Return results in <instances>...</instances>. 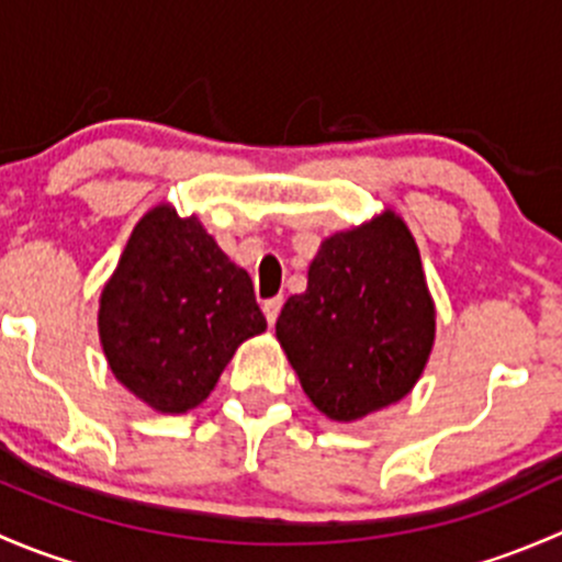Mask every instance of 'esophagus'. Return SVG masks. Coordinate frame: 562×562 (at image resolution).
Returning <instances> with one entry per match:
<instances>
[{"label": "esophagus", "mask_w": 562, "mask_h": 562, "mask_svg": "<svg viewBox=\"0 0 562 562\" xmlns=\"http://www.w3.org/2000/svg\"><path fill=\"white\" fill-rule=\"evenodd\" d=\"M280 310H282V296L266 299V302H263V315H266V321H269V326H274V321H277V315H280Z\"/></svg>", "instance_id": "1"}]
</instances>
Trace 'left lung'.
<instances>
[{
  "mask_svg": "<svg viewBox=\"0 0 562 562\" xmlns=\"http://www.w3.org/2000/svg\"><path fill=\"white\" fill-rule=\"evenodd\" d=\"M277 339L304 394L356 422L411 394L435 342V302L405 220L386 209L323 241L307 291L285 302Z\"/></svg>",
  "mask_w": 562,
  "mask_h": 562,
  "instance_id": "obj_1",
  "label": "left lung"
}]
</instances>
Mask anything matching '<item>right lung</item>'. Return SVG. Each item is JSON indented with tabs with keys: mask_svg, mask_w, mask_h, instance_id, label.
Listing matches in <instances>:
<instances>
[{
	"mask_svg": "<svg viewBox=\"0 0 562 562\" xmlns=\"http://www.w3.org/2000/svg\"><path fill=\"white\" fill-rule=\"evenodd\" d=\"M100 342L124 389L157 413L201 405L236 348L266 331L252 280L201 220L160 203L138 220L100 293Z\"/></svg>",
	"mask_w": 562,
	"mask_h": 562,
	"instance_id": "add662e5",
	"label": "right lung"
}]
</instances>
